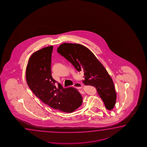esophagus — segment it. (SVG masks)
I'll return each instance as SVG.
<instances>
[{"label": "esophagus", "mask_w": 147, "mask_h": 147, "mask_svg": "<svg viewBox=\"0 0 147 147\" xmlns=\"http://www.w3.org/2000/svg\"><path fill=\"white\" fill-rule=\"evenodd\" d=\"M73 86L76 89H81L82 87V85L80 83H76L73 85Z\"/></svg>", "instance_id": "1"}]
</instances>
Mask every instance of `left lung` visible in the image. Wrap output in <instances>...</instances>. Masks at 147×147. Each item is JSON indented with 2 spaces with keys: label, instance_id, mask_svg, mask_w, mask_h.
Listing matches in <instances>:
<instances>
[{
  "label": "left lung",
  "instance_id": "8db88e82",
  "mask_svg": "<svg viewBox=\"0 0 147 147\" xmlns=\"http://www.w3.org/2000/svg\"><path fill=\"white\" fill-rule=\"evenodd\" d=\"M58 53L65 58L80 72L84 71L85 85L95 87L105 107L115 106L116 99L114 84L103 65L86 46L79 44L65 43L58 47Z\"/></svg>",
  "mask_w": 147,
  "mask_h": 147
}]
</instances>
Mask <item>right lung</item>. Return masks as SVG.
<instances>
[{"mask_svg": "<svg viewBox=\"0 0 147 147\" xmlns=\"http://www.w3.org/2000/svg\"><path fill=\"white\" fill-rule=\"evenodd\" d=\"M53 46L34 52L29 58L26 68V80L30 89L43 103L54 109L65 113L73 112L82 103L77 90L63 88L51 75V57Z\"/></svg>", "mask_w": 147, "mask_h": 147, "instance_id": "right-lung-1", "label": "right lung"}]
</instances>
